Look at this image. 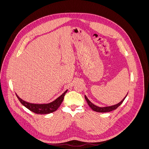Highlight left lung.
Wrapping results in <instances>:
<instances>
[{"mask_svg":"<svg viewBox=\"0 0 149 149\" xmlns=\"http://www.w3.org/2000/svg\"><path fill=\"white\" fill-rule=\"evenodd\" d=\"M127 94H126V96L124 97V99H123V100L120 101L119 103L116 104H114V105L110 106H106V107H99L95 104H94L93 103H92L91 101H90L86 95H84V97H85L86 101L87 103L88 104L89 106L91 107L94 111L98 112H110V111L116 109L117 108H118L121 104L123 103V102L125 100V98L126 97V96H127Z\"/></svg>","mask_w":149,"mask_h":149,"instance_id":"left-lung-1","label":"left lung"}]
</instances>
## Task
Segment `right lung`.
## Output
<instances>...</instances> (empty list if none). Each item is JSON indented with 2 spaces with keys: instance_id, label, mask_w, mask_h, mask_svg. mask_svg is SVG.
Instances as JSON below:
<instances>
[{
  "instance_id": "1",
  "label": "right lung",
  "mask_w": 149,
  "mask_h": 149,
  "mask_svg": "<svg viewBox=\"0 0 149 149\" xmlns=\"http://www.w3.org/2000/svg\"><path fill=\"white\" fill-rule=\"evenodd\" d=\"M68 90L63 93L61 96L57 97L56 100L54 101L48 102V103H43V104H34L26 102L22 100L19 96L15 93L18 100L21 102L22 105H24L25 107L27 108L28 109L31 111V112H34L37 114H47L52 113V112H55L58 109V108L60 107L61 102L63 101L64 96Z\"/></svg>"
}]
</instances>
